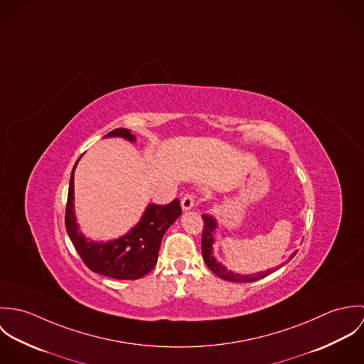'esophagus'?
<instances>
[{
	"label": "esophagus",
	"instance_id": "obj_1",
	"mask_svg": "<svg viewBox=\"0 0 364 364\" xmlns=\"http://www.w3.org/2000/svg\"><path fill=\"white\" fill-rule=\"evenodd\" d=\"M181 206H182L183 211H188V210L193 208V206H195V196L193 195H185L181 200Z\"/></svg>",
	"mask_w": 364,
	"mask_h": 364
}]
</instances>
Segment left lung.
Listing matches in <instances>:
<instances>
[{"instance_id":"left-lung-1","label":"left lung","mask_w":364,"mask_h":364,"mask_svg":"<svg viewBox=\"0 0 364 364\" xmlns=\"http://www.w3.org/2000/svg\"><path fill=\"white\" fill-rule=\"evenodd\" d=\"M203 221H205V227H203V235H202V255H203V259L206 262V264L208 266V269L217 274L218 277L224 279V280H228V282H235V283H251V282H257L262 277H266L267 274H270L272 272L280 269L283 264H286L289 260L293 259L294 255L297 252H293L289 259L286 260L284 263L276 266V267H272V269H267L264 272H258L257 274L252 273V274H240V273H234L232 270H228L223 263H220L218 260L214 258L213 255V245L215 242V230L218 227V223L217 220L210 215V214H203L202 215Z\"/></svg>"}]
</instances>
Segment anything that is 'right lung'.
<instances>
[{"instance_id": "add662e5", "label": "right lung", "mask_w": 364, "mask_h": 364, "mask_svg": "<svg viewBox=\"0 0 364 364\" xmlns=\"http://www.w3.org/2000/svg\"><path fill=\"white\" fill-rule=\"evenodd\" d=\"M106 137H120L136 143V136L129 129H114ZM80 158L71 171L65 208L67 234L78 255L92 272L112 279L136 280L146 276L156 266L165 231L182 213L179 200L175 199L165 206L151 203L127 234L110 241H92L80 231L74 210V171Z\"/></svg>"}]
</instances>
